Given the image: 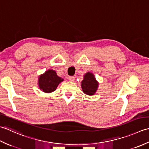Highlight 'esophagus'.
Here are the masks:
<instances>
[{
  "mask_svg": "<svg viewBox=\"0 0 149 149\" xmlns=\"http://www.w3.org/2000/svg\"><path fill=\"white\" fill-rule=\"evenodd\" d=\"M68 79H69V80L71 81H74V77H69Z\"/></svg>",
  "mask_w": 149,
  "mask_h": 149,
  "instance_id": "34e87169",
  "label": "esophagus"
}]
</instances>
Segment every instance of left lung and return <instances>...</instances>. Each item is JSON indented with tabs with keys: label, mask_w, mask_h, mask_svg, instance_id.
Here are the masks:
<instances>
[{
	"label": "left lung",
	"mask_w": 149,
	"mask_h": 149,
	"mask_svg": "<svg viewBox=\"0 0 149 149\" xmlns=\"http://www.w3.org/2000/svg\"><path fill=\"white\" fill-rule=\"evenodd\" d=\"M99 86L98 81L93 73L87 72L84 75V79L81 81V87L82 88L83 92L87 95L93 96L98 90Z\"/></svg>",
	"instance_id": "1"
}]
</instances>
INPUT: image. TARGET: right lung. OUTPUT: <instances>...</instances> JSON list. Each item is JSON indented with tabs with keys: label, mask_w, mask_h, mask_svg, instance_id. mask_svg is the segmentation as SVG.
I'll return each mask as SVG.
<instances>
[{
	"label": "right lung",
	"mask_w": 149,
	"mask_h": 149,
	"mask_svg": "<svg viewBox=\"0 0 149 149\" xmlns=\"http://www.w3.org/2000/svg\"><path fill=\"white\" fill-rule=\"evenodd\" d=\"M63 81V78L58 77L53 69H49L38 77V86L42 92L53 93L56 89L58 86Z\"/></svg>",
	"instance_id": "1"
}]
</instances>
